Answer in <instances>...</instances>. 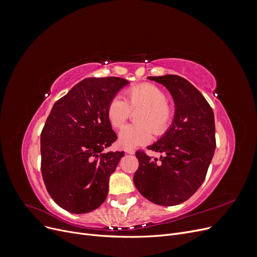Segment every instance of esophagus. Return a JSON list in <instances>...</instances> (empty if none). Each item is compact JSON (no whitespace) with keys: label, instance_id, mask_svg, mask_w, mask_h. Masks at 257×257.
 Wrapping results in <instances>:
<instances>
[{"label":"esophagus","instance_id":"1","mask_svg":"<svg viewBox=\"0 0 257 257\" xmlns=\"http://www.w3.org/2000/svg\"><path fill=\"white\" fill-rule=\"evenodd\" d=\"M124 151H125L128 154H135V150L134 149H131V148H126V149L124 150Z\"/></svg>","mask_w":257,"mask_h":257}]
</instances>
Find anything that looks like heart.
<instances>
[{
  "instance_id": "1",
  "label": "heart",
  "mask_w": 257,
  "mask_h": 257,
  "mask_svg": "<svg viewBox=\"0 0 257 257\" xmlns=\"http://www.w3.org/2000/svg\"><path fill=\"white\" fill-rule=\"evenodd\" d=\"M165 92L151 83L137 85L126 91L125 100L113 97L107 107V118L111 126L120 127L127 120L131 110H141L136 116L139 125L123 126L118 143L124 148H135L149 143L152 131L155 135L164 133L173 116V109L167 103Z\"/></svg>"
}]
</instances>
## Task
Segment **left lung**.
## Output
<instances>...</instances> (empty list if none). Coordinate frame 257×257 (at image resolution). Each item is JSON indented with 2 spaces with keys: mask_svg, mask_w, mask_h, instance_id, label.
<instances>
[{
  "mask_svg": "<svg viewBox=\"0 0 257 257\" xmlns=\"http://www.w3.org/2000/svg\"><path fill=\"white\" fill-rule=\"evenodd\" d=\"M169 91L175 103L172 124L148 147L164 157L151 159L137 151L134 183L142 195L160 206L183 203L204 182L215 150L214 114L204 95L177 75L148 77Z\"/></svg>",
  "mask_w": 257,
  "mask_h": 257,
  "instance_id": "8db88e82",
  "label": "left lung"
}]
</instances>
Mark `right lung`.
Returning <instances> with one entry per match:
<instances>
[{"label": "right lung", "mask_w": 257, "mask_h": 257, "mask_svg": "<svg viewBox=\"0 0 257 257\" xmlns=\"http://www.w3.org/2000/svg\"><path fill=\"white\" fill-rule=\"evenodd\" d=\"M130 82L85 78L54 103L41 134L42 174L52 199L66 211L88 213L102 205L109 177L124 152L103 151L116 139L107 107Z\"/></svg>", "instance_id": "add662e5"}]
</instances>
